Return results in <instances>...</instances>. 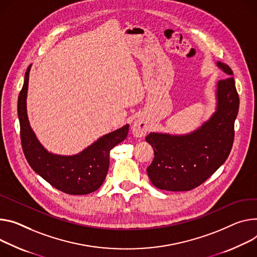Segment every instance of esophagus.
<instances>
[{
	"label": "esophagus",
	"instance_id": "esophagus-1",
	"mask_svg": "<svg viewBox=\"0 0 257 257\" xmlns=\"http://www.w3.org/2000/svg\"><path fill=\"white\" fill-rule=\"evenodd\" d=\"M149 130L147 122L143 118H138L134 121L132 125V133L135 137H143Z\"/></svg>",
	"mask_w": 257,
	"mask_h": 257
}]
</instances>
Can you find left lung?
Segmentation results:
<instances>
[{
    "label": "left lung",
    "mask_w": 257,
    "mask_h": 257,
    "mask_svg": "<svg viewBox=\"0 0 257 257\" xmlns=\"http://www.w3.org/2000/svg\"><path fill=\"white\" fill-rule=\"evenodd\" d=\"M216 65L227 78L217 82L216 110L211 118L188 134L151 132L146 137L155 152L147 172L160 190L186 192L197 188L230 153L240 100L230 67L220 61Z\"/></svg>",
    "instance_id": "1"
}]
</instances>
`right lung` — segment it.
I'll use <instances>...</instances> for the list:
<instances>
[{"mask_svg":"<svg viewBox=\"0 0 257 257\" xmlns=\"http://www.w3.org/2000/svg\"><path fill=\"white\" fill-rule=\"evenodd\" d=\"M32 64L28 67L25 83L18 96L17 112L23 153L33 170L55 189L68 195H87L98 190L109 166V152L125 141L129 125L107 133L77 155L61 156L46 150L31 128L27 96Z\"/></svg>","mask_w":257,"mask_h":257,"instance_id":"1","label":"right lung"}]
</instances>
